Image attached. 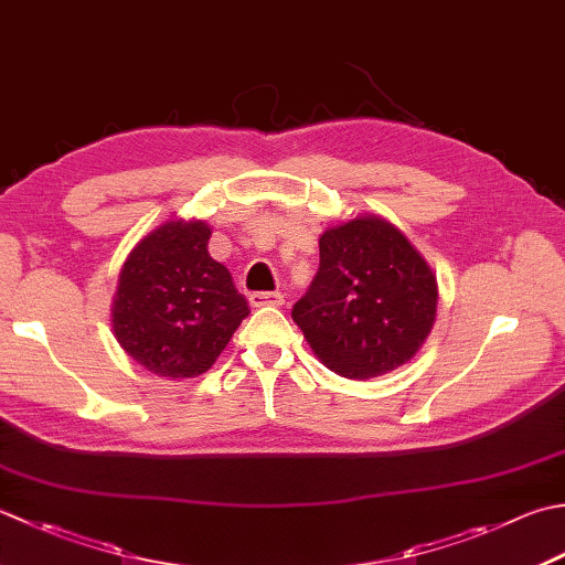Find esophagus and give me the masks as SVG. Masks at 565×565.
<instances>
[{"mask_svg": "<svg viewBox=\"0 0 565 565\" xmlns=\"http://www.w3.org/2000/svg\"><path fill=\"white\" fill-rule=\"evenodd\" d=\"M284 294L279 291H271V294H264V291H257V294H249V303L254 308H264V306H284Z\"/></svg>", "mask_w": 565, "mask_h": 565, "instance_id": "esophagus-1", "label": "esophagus"}]
</instances>
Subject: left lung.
<instances>
[{"instance_id":"left-lung-1","label":"left lung","mask_w":565,"mask_h":565,"mask_svg":"<svg viewBox=\"0 0 565 565\" xmlns=\"http://www.w3.org/2000/svg\"><path fill=\"white\" fill-rule=\"evenodd\" d=\"M318 245V274L291 311L308 345L348 380L402 367L436 320L438 284L426 259L377 215L328 227Z\"/></svg>"}]
</instances>
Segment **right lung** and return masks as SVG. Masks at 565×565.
Masks as SVG:
<instances>
[{
    "mask_svg": "<svg viewBox=\"0 0 565 565\" xmlns=\"http://www.w3.org/2000/svg\"><path fill=\"white\" fill-rule=\"evenodd\" d=\"M203 220H169L129 252L115 303V338L159 377L183 380L213 367L249 316L230 271L207 254Z\"/></svg>",
    "mask_w": 565,
    "mask_h": 565,
    "instance_id": "add662e5",
    "label": "right lung"
}]
</instances>
